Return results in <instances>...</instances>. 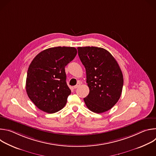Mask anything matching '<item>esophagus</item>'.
<instances>
[{"label":"esophagus","instance_id":"obj_1","mask_svg":"<svg viewBox=\"0 0 156 156\" xmlns=\"http://www.w3.org/2000/svg\"><path fill=\"white\" fill-rule=\"evenodd\" d=\"M80 84H81V83H78L76 85H75V86H73V89H76L77 87H78L80 86Z\"/></svg>","mask_w":156,"mask_h":156}]
</instances>
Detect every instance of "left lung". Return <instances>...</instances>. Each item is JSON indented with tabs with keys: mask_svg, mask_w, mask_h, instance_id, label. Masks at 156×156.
<instances>
[{
	"mask_svg": "<svg viewBox=\"0 0 156 156\" xmlns=\"http://www.w3.org/2000/svg\"><path fill=\"white\" fill-rule=\"evenodd\" d=\"M84 66L90 93L84 98L87 107L101 114L112 108L119 100L123 85L120 66L108 51L97 47H78Z\"/></svg>",
	"mask_w": 156,
	"mask_h": 156,
	"instance_id": "1",
	"label": "left lung"
}]
</instances>
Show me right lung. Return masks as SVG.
<instances>
[{"instance_id": "1", "label": "right lung", "mask_w": 156, "mask_h": 156, "mask_svg": "<svg viewBox=\"0 0 156 156\" xmlns=\"http://www.w3.org/2000/svg\"><path fill=\"white\" fill-rule=\"evenodd\" d=\"M76 54L75 48L55 47L42 51L34 58L27 72L26 91L38 108L53 114L64 107L71 94L65 67Z\"/></svg>"}]
</instances>
